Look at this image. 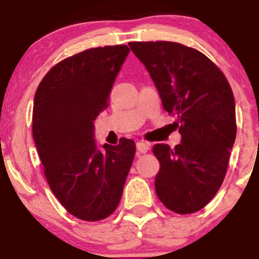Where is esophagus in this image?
<instances>
[{"instance_id": "esophagus-1", "label": "esophagus", "mask_w": 259, "mask_h": 259, "mask_svg": "<svg viewBox=\"0 0 259 259\" xmlns=\"http://www.w3.org/2000/svg\"><path fill=\"white\" fill-rule=\"evenodd\" d=\"M137 150L138 153H146L149 150V144L145 142H138L137 143Z\"/></svg>"}]
</instances>
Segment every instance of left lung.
Wrapping results in <instances>:
<instances>
[{
    "label": "left lung",
    "mask_w": 259,
    "mask_h": 259,
    "mask_svg": "<svg viewBox=\"0 0 259 259\" xmlns=\"http://www.w3.org/2000/svg\"><path fill=\"white\" fill-rule=\"evenodd\" d=\"M177 116L182 142L153 146L160 163L155 192L168 209L194 213L208 204L226 177L237 134L236 103L223 72L198 50L169 41L130 42Z\"/></svg>",
    "instance_id": "8db88e82"
}]
</instances>
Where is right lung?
Segmentation results:
<instances>
[{
  "mask_svg": "<svg viewBox=\"0 0 259 259\" xmlns=\"http://www.w3.org/2000/svg\"><path fill=\"white\" fill-rule=\"evenodd\" d=\"M126 45L89 49L45 75L33 99L32 133L55 197L82 221L116 209L135 155V143L99 146L94 121L129 54Z\"/></svg>",
  "mask_w": 259,
  "mask_h": 259,
  "instance_id": "add662e5",
  "label": "right lung"
}]
</instances>
